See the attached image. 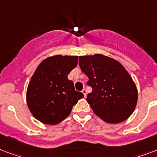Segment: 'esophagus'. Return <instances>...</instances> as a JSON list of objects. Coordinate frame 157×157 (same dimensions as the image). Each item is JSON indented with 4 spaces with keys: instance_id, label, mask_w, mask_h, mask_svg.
Here are the masks:
<instances>
[{
    "instance_id": "34e87169",
    "label": "esophagus",
    "mask_w": 157,
    "mask_h": 157,
    "mask_svg": "<svg viewBox=\"0 0 157 157\" xmlns=\"http://www.w3.org/2000/svg\"><path fill=\"white\" fill-rule=\"evenodd\" d=\"M81 92L83 93L84 96H85V97H86V95H87V91H86V89H83V90H82V91H81Z\"/></svg>"
}]
</instances>
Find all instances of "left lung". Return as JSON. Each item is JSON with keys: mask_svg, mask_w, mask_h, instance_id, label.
<instances>
[{"mask_svg": "<svg viewBox=\"0 0 157 157\" xmlns=\"http://www.w3.org/2000/svg\"><path fill=\"white\" fill-rule=\"evenodd\" d=\"M79 65L89 77L87 85L93 89L86 101L94 112L110 124L125 121L135 109L138 90L124 67L99 54L80 56Z\"/></svg>", "mask_w": 157, "mask_h": 157, "instance_id": "obj_1", "label": "left lung"}]
</instances>
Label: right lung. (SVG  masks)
<instances>
[{"instance_id":"1","label":"right lung","mask_w":157,"mask_h":157,"mask_svg":"<svg viewBox=\"0 0 157 157\" xmlns=\"http://www.w3.org/2000/svg\"><path fill=\"white\" fill-rule=\"evenodd\" d=\"M78 63L77 56L54 55L43 60L31 78L27 103L33 117L46 124H57L68 117L83 94L67 79Z\"/></svg>"}]
</instances>
